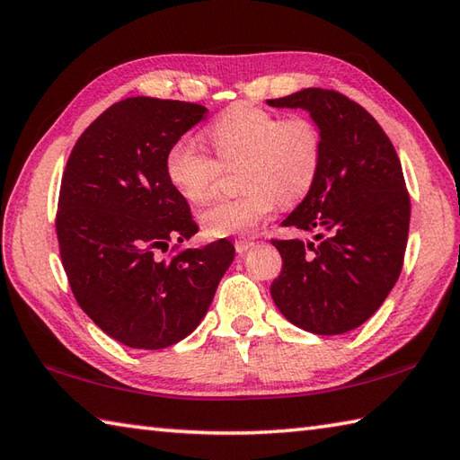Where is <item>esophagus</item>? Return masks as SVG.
I'll use <instances>...</instances> for the list:
<instances>
[{
  "label": "esophagus",
  "instance_id": "34e87169",
  "mask_svg": "<svg viewBox=\"0 0 460 460\" xmlns=\"http://www.w3.org/2000/svg\"><path fill=\"white\" fill-rule=\"evenodd\" d=\"M253 247H257L255 241H249V239H237V241H235V251H237L239 255L247 253V251L253 249Z\"/></svg>",
  "mask_w": 460,
  "mask_h": 460
}]
</instances>
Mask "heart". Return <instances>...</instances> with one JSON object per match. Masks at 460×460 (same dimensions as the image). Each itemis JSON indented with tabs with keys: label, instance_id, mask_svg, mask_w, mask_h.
<instances>
[{
	"label": "heart",
	"instance_id": "heart-1",
	"mask_svg": "<svg viewBox=\"0 0 460 460\" xmlns=\"http://www.w3.org/2000/svg\"><path fill=\"white\" fill-rule=\"evenodd\" d=\"M205 137L215 160L195 143H171L164 169L169 185L193 205L211 199L223 167L239 169V197L207 207L199 223L209 237L239 235L253 229L283 205H295L311 193L323 164V133L307 115L283 117L265 107L241 102L225 110Z\"/></svg>",
	"mask_w": 460,
	"mask_h": 460
}]
</instances>
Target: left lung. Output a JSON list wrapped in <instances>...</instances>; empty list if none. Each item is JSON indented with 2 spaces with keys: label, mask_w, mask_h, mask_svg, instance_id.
Listing matches in <instances>:
<instances>
[{
  "label": "left lung",
  "mask_w": 460,
  "mask_h": 460,
  "mask_svg": "<svg viewBox=\"0 0 460 460\" xmlns=\"http://www.w3.org/2000/svg\"><path fill=\"white\" fill-rule=\"evenodd\" d=\"M267 103L303 107L323 133L317 181L281 223L314 241L271 239L283 259L273 301L299 329L341 335L363 325L401 275L411 221L401 161L375 117L335 89Z\"/></svg>",
  "instance_id": "1"
}]
</instances>
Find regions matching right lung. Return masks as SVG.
I'll return each mask as SVG.
<instances>
[{
    "label": "right lung",
    "instance_id": "add662e5",
    "mask_svg": "<svg viewBox=\"0 0 460 460\" xmlns=\"http://www.w3.org/2000/svg\"><path fill=\"white\" fill-rule=\"evenodd\" d=\"M205 117L199 103L121 99L81 133L63 171L56 231L71 293L131 349H165L193 332L235 257L227 239L179 245L199 225L169 185L164 159Z\"/></svg>",
    "mask_w": 460,
    "mask_h": 460
}]
</instances>
